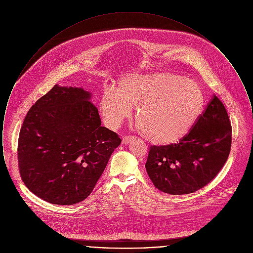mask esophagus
<instances>
[{
    "instance_id": "obj_1",
    "label": "esophagus",
    "mask_w": 253,
    "mask_h": 253,
    "mask_svg": "<svg viewBox=\"0 0 253 253\" xmlns=\"http://www.w3.org/2000/svg\"><path fill=\"white\" fill-rule=\"evenodd\" d=\"M133 139L132 136H123L122 137V144L127 145L128 143H130Z\"/></svg>"
}]
</instances>
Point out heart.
<instances>
[{
    "mask_svg": "<svg viewBox=\"0 0 253 253\" xmlns=\"http://www.w3.org/2000/svg\"><path fill=\"white\" fill-rule=\"evenodd\" d=\"M204 103L195 82L168 73L132 75L121 79L117 90H104L99 110L110 128L134 117L145 138L157 145L178 142L192 129Z\"/></svg>",
    "mask_w": 253,
    "mask_h": 253,
    "instance_id": "heart-1",
    "label": "heart"
}]
</instances>
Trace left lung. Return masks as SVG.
I'll return each mask as SVG.
<instances>
[{"label": "left lung", "mask_w": 253, "mask_h": 253, "mask_svg": "<svg viewBox=\"0 0 253 253\" xmlns=\"http://www.w3.org/2000/svg\"><path fill=\"white\" fill-rule=\"evenodd\" d=\"M231 134L227 110L213 95L179 142L150 147L145 165L150 179L159 191L172 195L202 189L225 165Z\"/></svg>", "instance_id": "left-lung-1"}]
</instances>
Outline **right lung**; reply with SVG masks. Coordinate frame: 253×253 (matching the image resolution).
I'll return each instance as SVG.
<instances>
[{
	"mask_svg": "<svg viewBox=\"0 0 253 253\" xmlns=\"http://www.w3.org/2000/svg\"><path fill=\"white\" fill-rule=\"evenodd\" d=\"M83 88L55 85L29 109L18 140L25 186L42 200L74 205L92 193L121 139L100 126Z\"/></svg>",
	"mask_w": 253,
	"mask_h": 253,
	"instance_id": "obj_1",
	"label": "right lung"
}]
</instances>
